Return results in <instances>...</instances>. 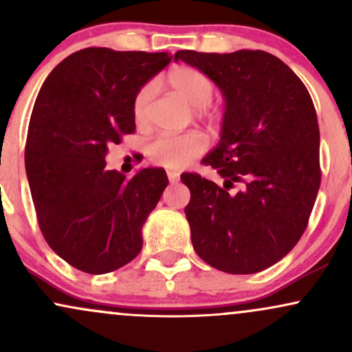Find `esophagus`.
Wrapping results in <instances>:
<instances>
[{
	"label": "esophagus",
	"mask_w": 352,
	"mask_h": 352,
	"mask_svg": "<svg viewBox=\"0 0 352 352\" xmlns=\"http://www.w3.org/2000/svg\"><path fill=\"white\" fill-rule=\"evenodd\" d=\"M167 177H168V180H170V184H177V182H179V179H180V173L175 172V170H168Z\"/></svg>",
	"instance_id": "obj_1"
}]
</instances>
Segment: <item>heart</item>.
Segmentation results:
<instances>
[{
    "label": "heart",
    "mask_w": 352,
    "mask_h": 352,
    "mask_svg": "<svg viewBox=\"0 0 352 352\" xmlns=\"http://www.w3.org/2000/svg\"><path fill=\"white\" fill-rule=\"evenodd\" d=\"M167 84L179 98L199 109L200 116H207V106L215 94V84L208 76L192 67H177L168 72ZM153 98V86L142 87L134 99V117L137 124L147 122L148 107ZM205 137L200 132L185 134H160L148 144L147 153L155 164L167 168H180L187 165L193 157L205 151Z\"/></svg>",
    "instance_id": "b5f03b06"
}]
</instances>
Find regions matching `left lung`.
Returning a JSON list of instances; mask_svg holds the SVG:
<instances>
[{
  "instance_id": "left-lung-1",
  "label": "left lung",
  "mask_w": 352,
  "mask_h": 352,
  "mask_svg": "<svg viewBox=\"0 0 352 352\" xmlns=\"http://www.w3.org/2000/svg\"><path fill=\"white\" fill-rule=\"evenodd\" d=\"M175 60L208 76L225 99L220 142L201 159L223 187L197 173L180 177L190 190L193 250L220 272H263L300 241L321 184L308 89L265 51H179Z\"/></svg>"
}]
</instances>
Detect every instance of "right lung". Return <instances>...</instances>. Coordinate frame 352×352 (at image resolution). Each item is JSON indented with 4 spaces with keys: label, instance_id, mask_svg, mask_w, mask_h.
<instances>
[{
    "label": "right lung",
    "instance_id": "obj_1",
    "mask_svg": "<svg viewBox=\"0 0 352 352\" xmlns=\"http://www.w3.org/2000/svg\"><path fill=\"white\" fill-rule=\"evenodd\" d=\"M170 59L86 47L59 63L39 91L24 152L28 182L47 245L80 272H114L142 250L167 173L147 167L125 179L107 170L106 153L135 131V96Z\"/></svg>",
    "mask_w": 352,
    "mask_h": 352
}]
</instances>
